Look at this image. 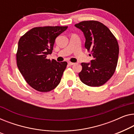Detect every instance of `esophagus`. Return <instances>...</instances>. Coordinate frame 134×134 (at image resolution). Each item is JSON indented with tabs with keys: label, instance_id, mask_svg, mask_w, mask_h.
I'll return each instance as SVG.
<instances>
[{
	"label": "esophagus",
	"instance_id": "34e87169",
	"mask_svg": "<svg viewBox=\"0 0 134 134\" xmlns=\"http://www.w3.org/2000/svg\"><path fill=\"white\" fill-rule=\"evenodd\" d=\"M68 64H69V65H73L75 64V63H71V62H69V63H68Z\"/></svg>",
	"mask_w": 134,
	"mask_h": 134
}]
</instances>
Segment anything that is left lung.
I'll return each instance as SVG.
<instances>
[{
  "label": "left lung",
  "mask_w": 134,
  "mask_h": 134,
  "mask_svg": "<svg viewBox=\"0 0 134 134\" xmlns=\"http://www.w3.org/2000/svg\"><path fill=\"white\" fill-rule=\"evenodd\" d=\"M75 26L84 33L85 48L93 57L91 63H81L80 80L90 87L103 86L112 76L117 65V40L106 26L97 20L82 21Z\"/></svg>",
  "instance_id": "1"
}]
</instances>
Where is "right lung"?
<instances>
[{"instance_id":"obj_1","label":"right lung","mask_w":134,"mask_h":134,"mask_svg":"<svg viewBox=\"0 0 134 134\" xmlns=\"http://www.w3.org/2000/svg\"><path fill=\"white\" fill-rule=\"evenodd\" d=\"M67 27H35L19 41L17 65L28 84L37 91L50 92L61 81L67 63L51 61L47 59V55L52 53L55 39Z\"/></svg>"}]
</instances>
